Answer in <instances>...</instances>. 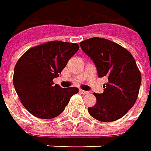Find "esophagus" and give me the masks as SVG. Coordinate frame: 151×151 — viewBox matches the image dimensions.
<instances>
[{"instance_id": "1", "label": "esophagus", "mask_w": 151, "mask_h": 151, "mask_svg": "<svg viewBox=\"0 0 151 151\" xmlns=\"http://www.w3.org/2000/svg\"><path fill=\"white\" fill-rule=\"evenodd\" d=\"M80 92L82 93V94H88L89 91H83V90H80Z\"/></svg>"}]
</instances>
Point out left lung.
Segmentation results:
<instances>
[{
	"label": "left lung",
	"mask_w": 151,
	"mask_h": 151,
	"mask_svg": "<svg viewBox=\"0 0 151 151\" xmlns=\"http://www.w3.org/2000/svg\"><path fill=\"white\" fill-rule=\"evenodd\" d=\"M81 48L94 62L99 77H106L102 93H94L97 103L88 111L94 119L109 122L123 117L135 104L141 75L135 59L125 48L103 38L82 40Z\"/></svg>",
	"instance_id": "left-lung-1"
}]
</instances>
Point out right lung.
I'll return each instance as SVG.
<instances>
[{
	"mask_svg": "<svg viewBox=\"0 0 151 151\" xmlns=\"http://www.w3.org/2000/svg\"><path fill=\"white\" fill-rule=\"evenodd\" d=\"M79 45L52 40L28 50L17 61L13 85L27 111L40 119H53L65 109L76 87L61 88L52 80L77 52Z\"/></svg>",
	"mask_w": 151,
	"mask_h": 151,
	"instance_id": "right-lung-1",
	"label": "right lung"
}]
</instances>
